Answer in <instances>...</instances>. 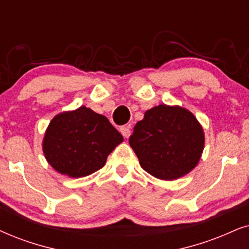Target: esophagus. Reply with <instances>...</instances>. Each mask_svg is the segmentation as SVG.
Returning a JSON list of instances; mask_svg holds the SVG:
<instances>
[{
    "instance_id": "34e87169",
    "label": "esophagus",
    "mask_w": 249,
    "mask_h": 249,
    "mask_svg": "<svg viewBox=\"0 0 249 249\" xmlns=\"http://www.w3.org/2000/svg\"><path fill=\"white\" fill-rule=\"evenodd\" d=\"M121 133L123 134V137L124 138H128L131 134V131H130V127L128 126H122L121 127Z\"/></svg>"
}]
</instances>
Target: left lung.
I'll return each instance as SVG.
<instances>
[{"label":"left lung","instance_id":"left-lung-1","mask_svg":"<svg viewBox=\"0 0 249 249\" xmlns=\"http://www.w3.org/2000/svg\"><path fill=\"white\" fill-rule=\"evenodd\" d=\"M128 143L144 171L162 180H175L199 163L204 133L187 109L160 105L144 112Z\"/></svg>","mask_w":249,"mask_h":249}]
</instances>
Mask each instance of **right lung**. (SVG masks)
<instances>
[{
	"label": "right lung",
	"instance_id": "add662e5",
	"mask_svg": "<svg viewBox=\"0 0 249 249\" xmlns=\"http://www.w3.org/2000/svg\"><path fill=\"white\" fill-rule=\"evenodd\" d=\"M123 141L106 116L83 106L52 119L43 138L46 160L56 171L80 178L97 171Z\"/></svg>",
	"mask_w": 249,
	"mask_h": 249
}]
</instances>
